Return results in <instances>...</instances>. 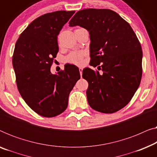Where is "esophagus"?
I'll return each instance as SVG.
<instances>
[{"instance_id": "obj_1", "label": "esophagus", "mask_w": 157, "mask_h": 157, "mask_svg": "<svg viewBox=\"0 0 157 157\" xmlns=\"http://www.w3.org/2000/svg\"><path fill=\"white\" fill-rule=\"evenodd\" d=\"M82 71H83V68H79V72H80L81 76L82 75Z\"/></svg>"}]
</instances>
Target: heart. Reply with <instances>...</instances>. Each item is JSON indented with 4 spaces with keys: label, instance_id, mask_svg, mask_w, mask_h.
Instances as JSON below:
<instances>
[{
    "label": "heart",
    "instance_id": "obj_1",
    "mask_svg": "<svg viewBox=\"0 0 157 157\" xmlns=\"http://www.w3.org/2000/svg\"><path fill=\"white\" fill-rule=\"evenodd\" d=\"M83 55H84L83 52H72L67 56L66 61L68 63L81 65L83 62Z\"/></svg>",
    "mask_w": 157,
    "mask_h": 157
}]
</instances>
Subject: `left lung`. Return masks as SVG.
Returning a JSON list of instances; mask_svg holds the SVG:
<instances>
[{"label":"left lung","instance_id":"8db88e82","mask_svg":"<svg viewBox=\"0 0 157 157\" xmlns=\"http://www.w3.org/2000/svg\"><path fill=\"white\" fill-rule=\"evenodd\" d=\"M89 32L90 68L82 77L89 83V106L105 113L124 108L138 89L142 76V51L131 25L117 13L109 9L81 10L69 21Z\"/></svg>","mask_w":157,"mask_h":157}]
</instances>
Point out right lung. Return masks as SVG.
<instances>
[{
  "mask_svg": "<svg viewBox=\"0 0 157 157\" xmlns=\"http://www.w3.org/2000/svg\"><path fill=\"white\" fill-rule=\"evenodd\" d=\"M75 11L59 10L32 21L16 41L13 56L19 93L36 113L53 117L66 110L70 92L80 79L77 66L66 64L53 74L51 64L59 51L57 36Z\"/></svg>",
  "mask_w": 157,
  "mask_h": 157,
  "instance_id": "obj_1",
  "label": "right lung"
}]
</instances>
